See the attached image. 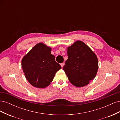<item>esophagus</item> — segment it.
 <instances>
[{"label": "esophagus", "instance_id": "1", "mask_svg": "<svg viewBox=\"0 0 120 120\" xmlns=\"http://www.w3.org/2000/svg\"><path fill=\"white\" fill-rule=\"evenodd\" d=\"M64 64L63 63H61V64H60V66H61V68H63V67L64 66Z\"/></svg>", "mask_w": 120, "mask_h": 120}]
</instances>
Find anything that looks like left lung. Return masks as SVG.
I'll use <instances>...</instances> for the list:
<instances>
[{"label":"left lung","instance_id":"1","mask_svg":"<svg viewBox=\"0 0 120 120\" xmlns=\"http://www.w3.org/2000/svg\"><path fill=\"white\" fill-rule=\"evenodd\" d=\"M68 59L63 70L74 86L88 85L96 76L98 60L96 54L85 43L78 41L68 48Z\"/></svg>","mask_w":120,"mask_h":120}]
</instances>
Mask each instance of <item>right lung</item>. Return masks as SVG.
Here are the masks:
<instances>
[{"instance_id":"right-lung-1","label":"right lung","mask_w":120,"mask_h":120,"mask_svg":"<svg viewBox=\"0 0 120 120\" xmlns=\"http://www.w3.org/2000/svg\"><path fill=\"white\" fill-rule=\"evenodd\" d=\"M52 49L44 43L36 45L24 56L21 60V67L25 77L35 88H45L49 85L56 73L61 68L55 60Z\"/></svg>"}]
</instances>
